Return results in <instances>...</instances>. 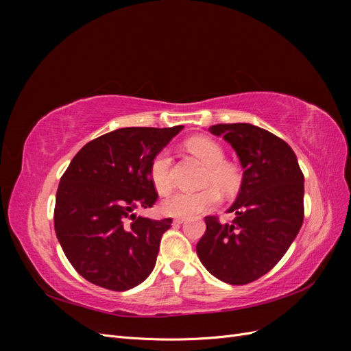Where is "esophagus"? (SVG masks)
<instances>
[{"mask_svg": "<svg viewBox=\"0 0 351 351\" xmlns=\"http://www.w3.org/2000/svg\"><path fill=\"white\" fill-rule=\"evenodd\" d=\"M184 221H186V218H180V217H177V218H174V219H173L174 224H183Z\"/></svg>", "mask_w": 351, "mask_h": 351, "instance_id": "1", "label": "esophagus"}]
</instances>
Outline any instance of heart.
<instances>
[{
    "instance_id": "obj_1",
    "label": "heart",
    "mask_w": 351,
    "mask_h": 351,
    "mask_svg": "<svg viewBox=\"0 0 351 351\" xmlns=\"http://www.w3.org/2000/svg\"><path fill=\"white\" fill-rule=\"evenodd\" d=\"M189 151L197 156L208 167L205 177L206 184H215L221 192L232 193L240 186L239 169L226 162V154L222 147L205 136H197L187 142ZM149 177L158 193H167L173 186L171 178V154L168 149L159 151L152 159ZM219 202V192L214 186H208L197 192L180 190L171 193L161 202V212L169 217H195L202 214Z\"/></svg>"
}]
</instances>
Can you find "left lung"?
Returning a JSON list of instances; mask_svg holds the SVG:
<instances>
[{
	"instance_id": "1",
	"label": "left lung",
	"mask_w": 351,
	"mask_h": 351,
	"mask_svg": "<svg viewBox=\"0 0 351 351\" xmlns=\"http://www.w3.org/2000/svg\"><path fill=\"white\" fill-rule=\"evenodd\" d=\"M236 151L244 169L240 192L228 209L231 224L206 217L196 246L202 265L215 278L249 284L280 262L303 224L304 177L291 147L268 130L249 123L215 124Z\"/></svg>"
}]
</instances>
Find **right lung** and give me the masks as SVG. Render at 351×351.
<instances>
[{"label": "right lung", "instance_id": "add662e5", "mask_svg": "<svg viewBox=\"0 0 351 351\" xmlns=\"http://www.w3.org/2000/svg\"><path fill=\"white\" fill-rule=\"evenodd\" d=\"M182 129H117L71 159L57 190L54 227L62 252L84 280L125 291L149 277L171 218L155 221L134 210L155 204L151 162Z\"/></svg>", "mask_w": 351, "mask_h": 351}]
</instances>
